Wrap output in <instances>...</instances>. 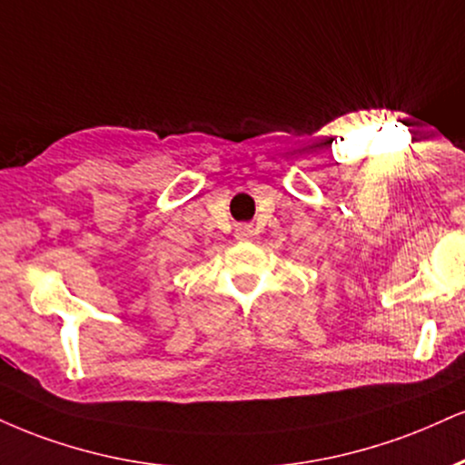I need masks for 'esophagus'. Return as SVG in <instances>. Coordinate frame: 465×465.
I'll list each match as a JSON object with an SVG mask.
<instances>
[{
    "mask_svg": "<svg viewBox=\"0 0 465 465\" xmlns=\"http://www.w3.org/2000/svg\"><path fill=\"white\" fill-rule=\"evenodd\" d=\"M236 236H238L240 240H247V238L253 236V229H251V225H240V227L236 229Z\"/></svg>",
    "mask_w": 465,
    "mask_h": 465,
    "instance_id": "34e87169",
    "label": "esophagus"
}]
</instances>
